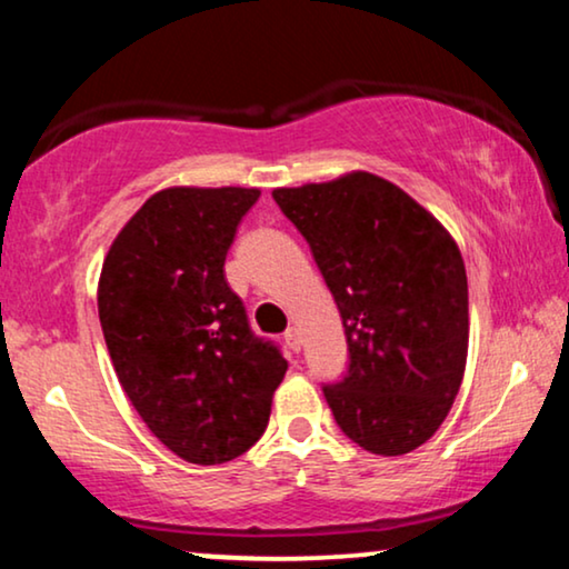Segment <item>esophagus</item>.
<instances>
[{"instance_id":"esophagus-1","label":"esophagus","mask_w":569,"mask_h":569,"mask_svg":"<svg viewBox=\"0 0 569 569\" xmlns=\"http://www.w3.org/2000/svg\"><path fill=\"white\" fill-rule=\"evenodd\" d=\"M286 346H289L293 353H299V351H301V330L297 328V325H293V328L286 330Z\"/></svg>"}]
</instances>
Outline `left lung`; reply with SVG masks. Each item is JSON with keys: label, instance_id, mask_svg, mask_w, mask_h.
I'll return each mask as SVG.
<instances>
[{"label": "left lung", "instance_id": "obj_1", "mask_svg": "<svg viewBox=\"0 0 569 569\" xmlns=\"http://www.w3.org/2000/svg\"><path fill=\"white\" fill-rule=\"evenodd\" d=\"M272 197L307 239L346 328L348 372L322 388L338 427L375 456H406L439 429L463 382L468 278L456 239L369 171Z\"/></svg>", "mask_w": 569, "mask_h": 569}]
</instances>
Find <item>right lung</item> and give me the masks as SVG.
<instances>
[{
	"instance_id": "1",
	"label": "right lung",
	"mask_w": 569,
	"mask_h": 569,
	"mask_svg": "<svg viewBox=\"0 0 569 569\" xmlns=\"http://www.w3.org/2000/svg\"><path fill=\"white\" fill-rule=\"evenodd\" d=\"M260 189L169 187L117 233L98 317L134 411L181 460L216 466L262 437L283 356L249 328L226 252Z\"/></svg>"
}]
</instances>
